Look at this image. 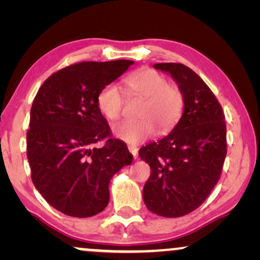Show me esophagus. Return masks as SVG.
<instances>
[{
	"instance_id": "34e87169",
	"label": "esophagus",
	"mask_w": 260,
	"mask_h": 260,
	"mask_svg": "<svg viewBox=\"0 0 260 260\" xmlns=\"http://www.w3.org/2000/svg\"><path fill=\"white\" fill-rule=\"evenodd\" d=\"M127 149H129V151L131 152V154H133L134 158H136L137 157V154H138V149L136 147H134V145H129V147H127Z\"/></svg>"
}]
</instances>
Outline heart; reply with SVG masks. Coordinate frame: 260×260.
<instances>
[{
  "label": "heart",
  "instance_id": "obj_1",
  "mask_svg": "<svg viewBox=\"0 0 260 260\" xmlns=\"http://www.w3.org/2000/svg\"><path fill=\"white\" fill-rule=\"evenodd\" d=\"M130 94L144 99L140 112V122L113 124V136L129 144H140L159 134L169 131L179 122L183 111L184 99L179 87L169 85L166 77L150 69L137 71L124 80ZM98 109L108 119H117L122 112L124 95L115 84H109L99 92Z\"/></svg>",
  "mask_w": 260,
  "mask_h": 260
}]
</instances>
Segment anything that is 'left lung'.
Masks as SVG:
<instances>
[{"mask_svg":"<svg viewBox=\"0 0 260 260\" xmlns=\"http://www.w3.org/2000/svg\"><path fill=\"white\" fill-rule=\"evenodd\" d=\"M182 92L183 112L173 130L140 149L151 174L143 188L149 211L179 218L204 202L215 184L226 157V123L221 105L204 80L182 63H155Z\"/></svg>","mask_w":260,"mask_h":260,"instance_id":"obj_1","label":"left lung"}]
</instances>
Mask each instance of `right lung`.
Instances as JSON below:
<instances>
[{
    "label": "right lung",
    "instance_id": "obj_1",
    "mask_svg": "<svg viewBox=\"0 0 260 260\" xmlns=\"http://www.w3.org/2000/svg\"><path fill=\"white\" fill-rule=\"evenodd\" d=\"M134 63H74L53 73L35 95L27 133L31 180L45 200L63 214L88 218L104 211L110 181L133 162L125 143L109 138L97 97ZM104 138V147H93Z\"/></svg>",
    "mask_w": 260,
    "mask_h": 260
}]
</instances>
